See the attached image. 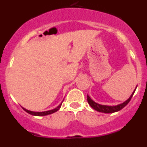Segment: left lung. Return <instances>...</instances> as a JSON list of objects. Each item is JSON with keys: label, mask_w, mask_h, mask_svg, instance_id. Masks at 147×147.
<instances>
[{"label": "left lung", "mask_w": 147, "mask_h": 147, "mask_svg": "<svg viewBox=\"0 0 147 147\" xmlns=\"http://www.w3.org/2000/svg\"><path fill=\"white\" fill-rule=\"evenodd\" d=\"M135 91H136V89H135V90L133 91V93H132L130 97H129L127 101H125V102H123V103L120 104V105H115V106H107V105H99V104L98 103H96L94 101H93V100L90 98V97L88 95L87 96V100H88V102L90 105V106L92 108H93L94 110H96V111H98V112L105 113H112L117 112V111H119V110H121L122 108H124L126 105L129 102V101H130L131 98H132V96L134 94Z\"/></svg>", "instance_id": "obj_1"}]
</instances>
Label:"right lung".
Segmentation results:
<instances>
[{
  "label": "right lung",
  "instance_id": "right-lung-1",
  "mask_svg": "<svg viewBox=\"0 0 147 147\" xmlns=\"http://www.w3.org/2000/svg\"><path fill=\"white\" fill-rule=\"evenodd\" d=\"M62 103H61L57 107H56L55 109H53V110H48V111H45V112H33V111H30V110H26V109L23 108V107H22V108L25 110L26 112L28 113H29V114H31V115H37V116H42V115H49V114L54 113L57 112V110L61 107Z\"/></svg>",
  "mask_w": 147,
  "mask_h": 147
}]
</instances>
